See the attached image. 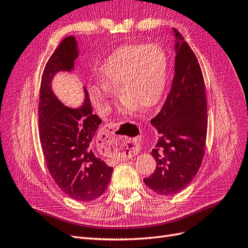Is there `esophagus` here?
<instances>
[{"label":"esophagus","mask_w":248,"mask_h":248,"mask_svg":"<svg viewBox=\"0 0 248 248\" xmlns=\"http://www.w3.org/2000/svg\"><path fill=\"white\" fill-rule=\"evenodd\" d=\"M118 123L111 122L105 124L99 133L100 146L102 147L106 155H132L138 148L139 138L135 133L130 132V136L117 135Z\"/></svg>","instance_id":"34e87169"}]
</instances>
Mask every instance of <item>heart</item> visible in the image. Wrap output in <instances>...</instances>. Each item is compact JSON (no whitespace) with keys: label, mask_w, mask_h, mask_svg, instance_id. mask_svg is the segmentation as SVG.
I'll return each instance as SVG.
<instances>
[{"label":"heart","mask_w":248,"mask_h":248,"mask_svg":"<svg viewBox=\"0 0 248 248\" xmlns=\"http://www.w3.org/2000/svg\"><path fill=\"white\" fill-rule=\"evenodd\" d=\"M168 60L165 51L158 45L126 44L106 58L99 69L101 83L111 89L118 86L121 98L126 100L123 109L135 110L137 108L148 110L163 95ZM109 92L99 86H92V102L101 105Z\"/></svg>","instance_id":"obj_1"}]
</instances>
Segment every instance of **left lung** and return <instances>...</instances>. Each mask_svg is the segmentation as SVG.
Listing matches in <instances>:
<instances>
[{"label": "left lung", "mask_w": 248, "mask_h": 248, "mask_svg": "<svg viewBox=\"0 0 248 248\" xmlns=\"http://www.w3.org/2000/svg\"><path fill=\"white\" fill-rule=\"evenodd\" d=\"M175 37V74L163 108L151 120L158 140L151 155L155 171L144 183L159 195H174L197 174L204 156L207 104L202 68L183 35Z\"/></svg>", "instance_id": "1"}]
</instances>
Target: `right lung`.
Here are the masks:
<instances>
[{
    "label": "right lung",
    "mask_w": 248,
    "mask_h": 248,
    "mask_svg": "<svg viewBox=\"0 0 248 248\" xmlns=\"http://www.w3.org/2000/svg\"><path fill=\"white\" fill-rule=\"evenodd\" d=\"M77 56V43L71 35L62 39L46 63L38 101L39 140L46 168L60 190L88 202L105 192L113 171L92 149L102 120L93 113L86 92L84 104L74 109L60 102L51 89L53 76L73 70Z\"/></svg>",
    "instance_id": "right-lung-1"
}]
</instances>
